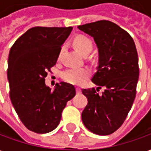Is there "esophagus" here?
<instances>
[{
	"instance_id": "obj_1",
	"label": "esophagus",
	"mask_w": 151,
	"mask_h": 151,
	"mask_svg": "<svg viewBox=\"0 0 151 151\" xmlns=\"http://www.w3.org/2000/svg\"><path fill=\"white\" fill-rule=\"evenodd\" d=\"M76 91L78 94H80L81 93V89L79 88V87H76Z\"/></svg>"
}]
</instances>
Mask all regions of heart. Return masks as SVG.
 <instances>
[{
  "label": "heart",
  "instance_id": "b5f03b06",
  "mask_svg": "<svg viewBox=\"0 0 151 151\" xmlns=\"http://www.w3.org/2000/svg\"><path fill=\"white\" fill-rule=\"evenodd\" d=\"M73 46L76 50L82 55L89 53L92 49V42L88 37L85 35H78L73 40ZM91 75V72L86 68H73L65 70L63 73V79L65 82L74 84L81 85Z\"/></svg>",
  "mask_w": 151,
  "mask_h": 151
}]
</instances>
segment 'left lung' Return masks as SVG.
I'll return each instance as SVG.
<instances>
[{"label": "left lung", "mask_w": 151, "mask_h": 151, "mask_svg": "<svg viewBox=\"0 0 151 151\" xmlns=\"http://www.w3.org/2000/svg\"><path fill=\"white\" fill-rule=\"evenodd\" d=\"M78 28L94 39L99 52L97 72L91 78L99 86L82 90L88 100L82 122L93 133L109 135L124 123L136 96L139 77L136 46L130 35L112 22L101 20ZM102 86L105 91L99 95Z\"/></svg>", "instance_id": "1"}]
</instances>
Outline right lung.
<instances>
[{"instance_id": "add662e5", "label": "right lung", "mask_w": 151, "mask_h": 151, "mask_svg": "<svg viewBox=\"0 0 151 151\" xmlns=\"http://www.w3.org/2000/svg\"><path fill=\"white\" fill-rule=\"evenodd\" d=\"M73 27H33L15 41L9 51V97L19 119L28 129L47 133L58 126L66 103L76 95L66 82L51 91L47 71L56 65L61 46Z\"/></svg>"}]
</instances>
